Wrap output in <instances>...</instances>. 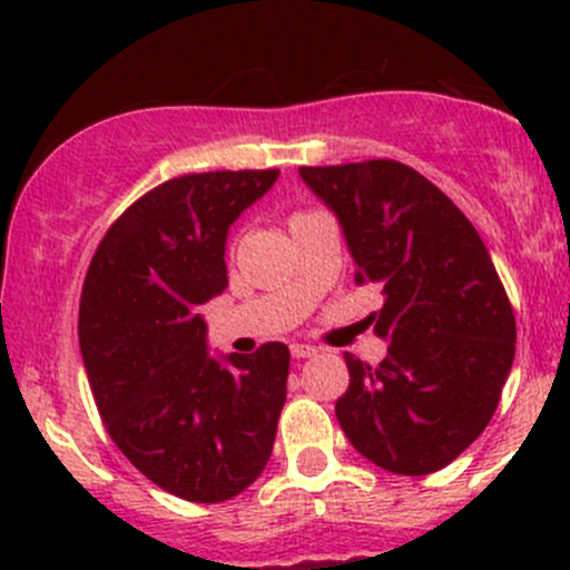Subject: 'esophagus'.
I'll use <instances>...</instances> for the list:
<instances>
[{
	"label": "esophagus",
	"instance_id": "esophagus-1",
	"mask_svg": "<svg viewBox=\"0 0 570 570\" xmlns=\"http://www.w3.org/2000/svg\"><path fill=\"white\" fill-rule=\"evenodd\" d=\"M312 355H317V347H314V344H292V358L303 361L312 358Z\"/></svg>",
	"mask_w": 570,
	"mask_h": 570
}]
</instances>
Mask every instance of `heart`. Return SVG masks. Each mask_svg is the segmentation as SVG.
<instances>
[{
	"label": "heart",
	"instance_id": "b5f03b06",
	"mask_svg": "<svg viewBox=\"0 0 570 570\" xmlns=\"http://www.w3.org/2000/svg\"><path fill=\"white\" fill-rule=\"evenodd\" d=\"M301 215H306V212H301ZM295 217H297V215H295Z\"/></svg>",
	"mask_w": 570,
	"mask_h": 570
}]
</instances>
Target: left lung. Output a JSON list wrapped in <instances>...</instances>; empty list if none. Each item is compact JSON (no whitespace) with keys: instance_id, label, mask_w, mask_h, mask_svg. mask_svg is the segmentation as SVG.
Segmentation results:
<instances>
[{"instance_id":"8db88e82","label":"left lung","mask_w":570,"mask_h":570,"mask_svg":"<svg viewBox=\"0 0 570 570\" xmlns=\"http://www.w3.org/2000/svg\"><path fill=\"white\" fill-rule=\"evenodd\" d=\"M336 212L355 284L383 292L372 314L389 342L377 366L344 355L336 419L350 444L392 474L444 469L488 428L515 355V317L469 217L394 159L301 168Z\"/></svg>"}]
</instances>
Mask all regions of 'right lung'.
Here are the masks:
<instances>
[{
    "instance_id": "right-lung-1",
    "label": "right lung",
    "mask_w": 570,
    "mask_h": 570,
    "mask_svg": "<svg viewBox=\"0 0 570 570\" xmlns=\"http://www.w3.org/2000/svg\"><path fill=\"white\" fill-rule=\"evenodd\" d=\"M278 170H212L135 200L90 258L79 350L109 439L178 499L237 497L273 455L289 347L267 342L226 364L206 353L198 306L226 289L228 226Z\"/></svg>"
}]
</instances>
